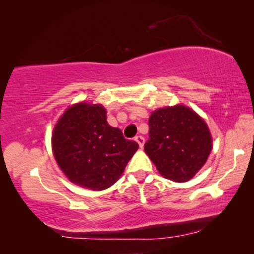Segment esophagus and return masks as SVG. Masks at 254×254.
<instances>
[{
	"label": "esophagus",
	"mask_w": 254,
	"mask_h": 254,
	"mask_svg": "<svg viewBox=\"0 0 254 254\" xmlns=\"http://www.w3.org/2000/svg\"><path fill=\"white\" fill-rule=\"evenodd\" d=\"M135 141L137 142L138 145H140V148L143 147V144H144V137L143 136H141V135H137V136L135 137Z\"/></svg>",
	"instance_id": "1"
}]
</instances>
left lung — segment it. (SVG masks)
<instances>
[{
	"label": "left lung",
	"mask_w": 254,
	"mask_h": 254,
	"mask_svg": "<svg viewBox=\"0 0 254 254\" xmlns=\"http://www.w3.org/2000/svg\"><path fill=\"white\" fill-rule=\"evenodd\" d=\"M144 150L163 177L184 183L206 163L211 136L206 123L189 107H164L151 113Z\"/></svg>",
	"instance_id": "8db88e82"
}]
</instances>
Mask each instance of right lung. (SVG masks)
Here are the masks:
<instances>
[{
    "label": "right lung",
    "mask_w": 254,
    "mask_h": 254,
    "mask_svg": "<svg viewBox=\"0 0 254 254\" xmlns=\"http://www.w3.org/2000/svg\"><path fill=\"white\" fill-rule=\"evenodd\" d=\"M52 147L70 182L102 190L119 179L138 144L125 138L119 128L110 126L102 105L79 103L58 121Z\"/></svg>",
    "instance_id": "1"
}]
</instances>
